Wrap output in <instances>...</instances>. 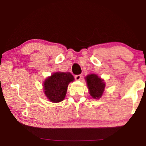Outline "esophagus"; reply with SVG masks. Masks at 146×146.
<instances>
[{
  "label": "esophagus",
  "mask_w": 146,
  "mask_h": 146,
  "mask_svg": "<svg viewBox=\"0 0 146 146\" xmlns=\"http://www.w3.org/2000/svg\"><path fill=\"white\" fill-rule=\"evenodd\" d=\"M81 77H82V75H76L75 76V78L76 80H80V79H81Z\"/></svg>",
  "instance_id": "obj_1"
}]
</instances>
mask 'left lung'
Instances as JSON below:
<instances>
[{
    "label": "left lung",
    "mask_w": 146,
    "mask_h": 146,
    "mask_svg": "<svg viewBox=\"0 0 146 146\" xmlns=\"http://www.w3.org/2000/svg\"><path fill=\"white\" fill-rule=\"evenodd\" d=\"M89 93L93 99H99L105 90L106 83L96 74H90L85 77Z\"/></svg>",
    "instance_id": "1"
}]
</instances>
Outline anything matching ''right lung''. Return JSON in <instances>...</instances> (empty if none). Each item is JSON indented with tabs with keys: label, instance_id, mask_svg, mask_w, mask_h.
<instances>
[{
	"label": "right lung",
	"instance_id": "add662e5",
	"mask_svg": "<svg viewBox=\"0 0 146 146\" xmlns=\"http://www.w3.org/2000/svg\"><path fill=\"white\" fill-rule=\"evenodd\" d=\"M70 72H55L43 82L44 93L51 102L58 103L65 98L69 84L74 81Z\"/></svg>",
	"mask_w": 146,
	"mask_h": 146
}]
</instances>
